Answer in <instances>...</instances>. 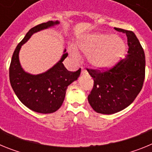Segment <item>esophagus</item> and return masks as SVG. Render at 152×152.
<instances>
[{
    "label": "esophagus",
    "instance_id": "1",
    "mask_svg": "<svg viewBox=\"0 0 152 152\" xmlns=\"http://www.w3.org/2000/svg\"><path fill=\"white\" fill-rule=\"evenodd\" d=\"M81 73H82V74H88V72H87V71H86V70L84 69V68H83V67H81Z\"/></svg>",
    "mask_w": 152,
    "mask_h": 152
}]
</instances>
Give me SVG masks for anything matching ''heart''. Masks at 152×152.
<instances>
[{
	"mask_svg": "<svg viewBox=\"0 0 152 152\" xmlns=\"http://www.w3.org/2000/svg\"><path fill=\"white\" fill-rule=\"evenodd\" d=\"M77 45L88 55L91 64L101 68L111 66L125 52L123 42L113 35L94 34L85 36L78 40ZM72 51L77 55L75 48H72Z\"/></svg>",
	"mask_w": 152,
	"mask_h": 152,
	"instance_id": "heart-1",
	"label": "heart"
}]
</instances>
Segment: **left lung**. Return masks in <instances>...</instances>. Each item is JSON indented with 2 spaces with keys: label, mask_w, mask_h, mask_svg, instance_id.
I'll return each mask as SVG.
<instances>
[{
  "label": "left lung",
  "mask_w": 152,
  "mask_h": 152,
  "mask_svg": "<svg viewBox=\"0 0 152 152\" xmlns=\"http://www.w3.org/2000/svg\"><path fill=\"white\" fill-rule=\"evenodd\" d=\"M126 33L129 45L126 59L110 68H87L94 79L88 100L94 110L113 114L123 110L135 100L144 84L145 57L142 45L132 31L115 28Z\"/></svg>",
  "instance_id": "8db88e82"
}]
</instances>
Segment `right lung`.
<instances>
[{"label": "right lung", "mask_w": 152, "mask_h": 152, "mask_svg": "<svg viewBox=\"0 0 152 152\" xmlns=\"http://www.w3.org/2000/svg\"><path fill=\"white\" fill-rule=\"evenodd\" d=\"M49 21L39 24L29 30L23 39L13 52L9 68L10 82L18 99L31 110L40 113H52L62 105L68 86L80 76V68L76 72H69L62 61L68 56L64 53L56 65L40 75H32L25 72L19 61V52L23 44L34 33L58 24ZM66 50H64V52Z\"/></svg>", "instance_id": "1"}]
</instances>
